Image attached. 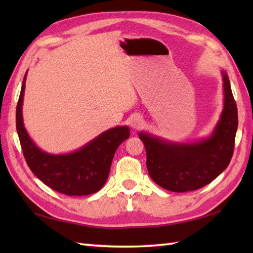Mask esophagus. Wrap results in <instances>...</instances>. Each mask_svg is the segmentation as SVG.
Segmentation results:
<instances>
[{"label": "esophagus", "mask_w": 253, "mask_h": 253, "mask_svg": "<svg viewBox=\"0 0 253 253\" xmlns=\"http://www.w3.org/2000/svg\"><path fill=\"white\" fill-rule=\"evenodd\" d=\"M129 122H130V126L133 128V129H138V128L142 125V118L139 115L131 116Z\"/></svg>", "instance_id": "1"}]
</instances>
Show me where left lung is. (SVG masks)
Masks as SVG:
<instances>
[{
    "label": "left lung",
    "mask_w": 253,
    "mask_h": 253,
    "mask_svg": "<svg viewBox=\"0 0 253 253\" xmlns=\"http://www.w3.org/2000/svg\"><path fill=\"white\" fill-rule=\"evenodd\" d=\"M223 78L224 105L211 135L198 140L171 141L147 131L139 132L147 152V169L152 180L174 192L197 190L226 169L233 157L238 127L237 106L227 73Z\"/></svg>",
    "instance_id": "left-lung-1"
}]
</instances>
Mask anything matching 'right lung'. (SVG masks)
Returning <instances> with one entry per match:
<instances>
[{
  "mask_svg": "<svg viewBox=\"0 0 253 253\" xmlns=\"http://www.w3.org/2000/svg\"><path fill=\"white\" fill-rule=\"evenodd\" d=\"M26 78L27 72L16 107V129L31 171L46 186L64 195L88 196L98 192L107 180L117 148L129 138V127L110 128L73 152L60 154L45 152L32 140L24 125Z\"/></svg>",
  "mask_w": 253,
  "mask_h": 253,
  "instance_id": "1",
  "label": "right lung"
}]
</instances>
